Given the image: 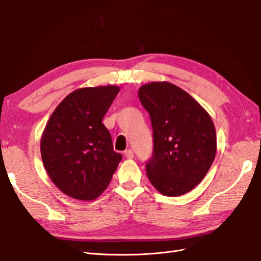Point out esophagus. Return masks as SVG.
<instances>
[{"label": "esophagus", "instance_id": "1", "mask_svg": "<svg viewBox=\"0 0 261 261\" xmlns=\"http://www.w3.org/2000/svg\"><path fill=\"white\" fill-rule=\"evenodd\" d=\"M124 155L127 158V159H133V158H134V151H133L132 149L126 150V151L124 152Z\"/></svg>", "mask_w": 261, "mask_h": 261}]
</instances>
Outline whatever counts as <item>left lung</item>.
<instances>
[{"label":"left lung","instance_id":"1","mask_svg":"<svg viewBox=\"0 0 261 261\" xmlns=\"http://www.w3.org/2000/svg\"><path fill=\"white\" fill-rule=\"evenodd\" d=\"M138 97L153 129V154L146 168L150 183L170 197L191 192L216 158L211 116L191 94L169 82L140 86Z\"/></svg>","mask_w":261,"mask_h":261}]
</instances>
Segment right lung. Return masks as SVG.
<instances>
[{
  "label": "right lung",
  "mask_w": 261,
  "mask_h": 261,
  "mask_svg": "<svg viewBox=\"0 0 261 261\" xmlns=\"http://www.w3.org/2000/svg\"><path fill=\"white\" fill-rule=\"evenodd\" d=\"M120 87H86L66 96L41 135L43 167L62 193L90 201L106 191L122 160L102 123Z\"/></svg>",
  "instance_id": "obj_1"
}]
</instances>
